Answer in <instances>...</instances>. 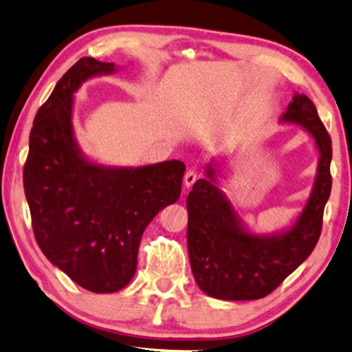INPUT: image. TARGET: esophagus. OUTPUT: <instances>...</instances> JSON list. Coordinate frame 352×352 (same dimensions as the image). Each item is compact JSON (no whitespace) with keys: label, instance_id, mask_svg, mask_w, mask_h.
I'll list each match as a JSON object with an SVG mask.
<instances>
[{"label":"esophagus","instance_id":"1","mask_svg":"<svg viewBox=\"0 0 352 352\" xmlns=\"http://www.w3.org/2000/svg\"><path fill=\"white\" fill-rule=\"evenodd\" d=\"M197 182V172L194 169H189L186 170V174H184V186L188 189L192 188V184Z\"/></svg>","mask_w":352,"mask_h":352}]
</instances>
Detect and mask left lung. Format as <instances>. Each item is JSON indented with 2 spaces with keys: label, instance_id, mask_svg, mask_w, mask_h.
<instances>
[{
  "label": "left lung",
  "instance_id": "1",
  "mask_svg": "<svg viewBox=\"0 0 352 352\" xmlns=\"http://www.w3.org/2000/svg\"><path fill=\"white\" fill-rule=\"evenodd\" d=\"M280 123L309 133L318 152L317 174L302 212L291 226L255 234L217 186L219 158L204 168L186 198L188 252L198 287L220 300H257L271 294L309 257L322 232L323 209L331 194V138L305 94H294Z\"/></svg>",
  "mask_w": 352,
  "mask_h": 352
}]
</instances>
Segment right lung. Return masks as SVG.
I'll list each match as a JSON object with an SVG mask.
<instances>
[{
  "label": "right lung",
  "mask_w": 352,
  "mask_h": 352,
  "mask_svg": "<svg viewBox=\"0 0 352 352\" xmlns=\"http://www.w3.org/2000/svg\"><path fill=\"white\" fill-rule=\"evenodd\" d=\"M115 63L81 58L36 112L24 164V192L38 246L85 289L117 292L137 270L138 246L154 217L180 198V160L123 168L82 154L74 131V94Z\"/></svg>",
  "instance_id": "right-lung-1"
}]
</instances>
